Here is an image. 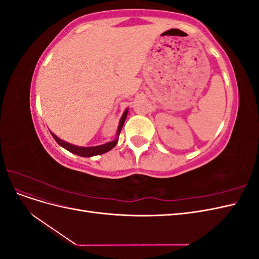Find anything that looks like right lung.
<instances>
[{
  "label": "right lung",
  "instance_id": "right-lung-1",
  "mask_svg": "<svg viewBox=\"0 0 259 259\" xmlns=\"http://www.w3.org/2000/svg\"><path fill=\"white\" fill-rule=\"evenodd\" d=\"M127 113H128V108L125 109L121 119H120V122H119V126H117V130H116V134H115V139L112 140V142H108L104 145H99V146H94V147H81V146H75V145H72V144H69L67 142H65V140L60 139L59 137H57L56 135L54 134L53 132H51L52 136L54 137V139L56 140L57 144L59 146H61L62 148H65L66 150L70 151L71 153H74L76 155H80V156H83V158H90V156H94V155H99V154H103V153H106L108 151H110L112 148L115 147V145L117 144V140H119V135L121 133V130L123 127L124 125V122L125 120H126V116H127Z\"/></svg>",
  "mask_w": 259,
  "mask_h": 259
}]
</instances>
